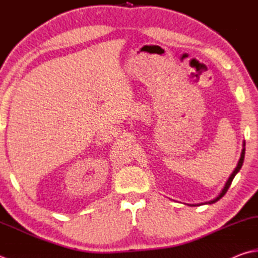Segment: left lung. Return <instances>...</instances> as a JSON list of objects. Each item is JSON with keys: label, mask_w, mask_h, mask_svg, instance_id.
Here are the masks:
<instances>
[{"label": "left lung", "mask_w": 258, "mask_h": 258, "mask_svg": "<svg viewBox=\"0 0 258 258\" xmlns=\"http://www.w3.org/2000/svg\"><path fill=\"white\" fill-rule=\"evenodd\" d=\"M242 146H244V148H242V150H241V155H240V158H239V160H238L237 166H236V168L234 169V172L231 173V175L229 176V178H228V181L226 182L225 186H223L222 191L220 192L219 196H218L216 199H213V200L209 201V202H206V203H201V205H212V203H215V202H217V201H219L220 199H221V198H222L223 196H225V194L227 193L228 188H229V187H230V185H231L232 179H234V177L236 176V174L240 171V168H241V166H242V163H244V158H245V142H244V144H242ZM187 206H193V207H196V206H200V205H187Z\"/></svg>", "instance_id": "left-lung-1"}]
</instances>
